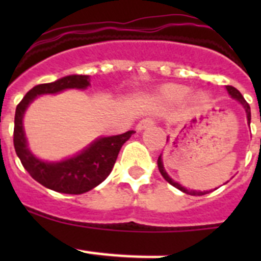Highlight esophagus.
<instances>
[{
	"mask_svg": "<svg viewBox=\"0 0 261 261\" xmlns=\"http://www.w3.org/2000/svg\"><path fill=\"white\" fill-rule=\"evenodd\" d=\"M153 124H154V120L150 119V117H146V119H142L141 121H138L136 129H137L138 132H140V130H144V129H146L147 126H151Z\"/></svg>",
	"mask_w": 261,
	"mask_h": 261,
	"instance_id": "34e87169",
	"label": "esophagus"
}]
</instances>
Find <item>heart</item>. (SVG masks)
Returning a JSON list of instances; mask_svg holds the SVG:
<instances>
[{
  "mask_svg": "<svg viewBox=\"0 0 261 261\" xmlns=\"http://www.w3.org/2000/svg\"><path fill=\"white\" fill-rule=\"evenodd\" d=\"M190 87L183 86V85H166L158 93V99L165 105H180L181 102H184L190 96ZM195 99L197 102L202 103L206 100V95L204 93H199L196 94Z\"/></svg>",
  "mask_w": 261,
  "mask_h": 261,
  "instance_id": "obj_1",
  "label": "heart"
}]
</instances>
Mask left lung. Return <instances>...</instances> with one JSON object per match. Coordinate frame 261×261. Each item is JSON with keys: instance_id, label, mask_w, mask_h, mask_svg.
<instances>
[{"instance_id": "obj_1", "label": "left lung", "mask_w": 261, "mask_h": 261, "mask_svg": "<svg viewBox=\"0 0 261 261\" xmlns=\"http://www.w3.org/2000/svg\"><path fill=\"white\" fill-rule=\"evenodd\" d=\"M226 90H227V93H229V95L231 96L232 99H235V100H238V102L241 103L242 106H243L244 111H246V115H247V123L250 124L251 123V108H250V106H248V103L246 102V100H244L243 95H242V94L239 93L238 90L235 89V87H232V86H226ZM167 140H168V138H167ZM158 168H159V172L162 174V176L165 177L166 181H168V183L171 184V186H174L175 188H177V190L181 191V192L187 193V195L201 196V195H205V193H209L208 191H204V192H202V191H193V190L190 191V190H187L186 187L180 186V184H179V183H176V181H175V180H172L171 177L168 176V174H167V172H166V170H165V166H163V161H162V154H161V155H159V158H158Z\"/></svg>"}]
</instances>
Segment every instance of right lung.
<instances>
[{"label":"right lung","mask_w":261,"mask_h":261,"mask_svg":"<svg viewBox=\"0 0 261 261\" xmlns=\"http://www.w3.org/2000/svg\"><path fill=\"white\" fill-rule=\"evenodd\" d=\"M90 75H66L52 84L38 85L20 100L14 119V147L23 167L36 181L49 190L69 195L89 192L102 183L114 168L119 151L135 130L123 135L99 137L82 151L70 158L49 162L39 159L31 153L23 128V117L27 107L38 96L44 94H59L66 89H87Z\"/></svg>","instance_id":"right-lung-1"}]
</instances>
